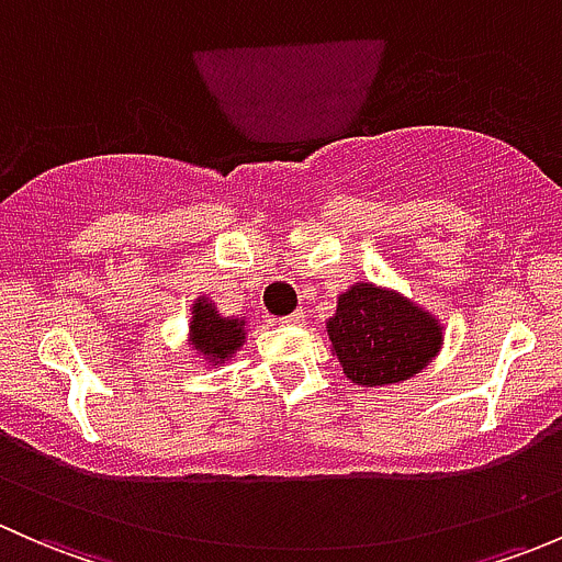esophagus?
I'll return each instance as SVG.
<instances>
[{"label":"esophagus","instance_id":"34e87169","mask_svg":"<svg viewBox=\"0 0 562 562\" xmlns=\"http://www.w3.org/2000/svg\"><path fill=\"white\" fill-rule=\"evenodd\" d=\"M282 326H304V313H293V315H285L280 317Z\"/></svg>","mask_w":562,"mask_h":562}]
</instances>
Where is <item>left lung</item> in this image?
<instances>
[{"label":"left lung","instance_id":"1","mask_svg":"<svg viewBox=\"0 0 562 562\" xmlns=\"http://www.w3.org/2000/svg\"><path fill=\"white\" fill-rule=\"evenodd\" d=\"M331 353L356 386H396L432 364L443 348V323L394 288L353 282L326 321Z\"/></svg>","mask_w":562,"mask_h":562}]
</instances>
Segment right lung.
<instances>
[{"instance_id":"right-lung-1","label":"right lung","mask_w":562,"mask_h":562,"mask_svg":"<svg viewBox=\"0 0 562 562\" xmlns=\"http://www.w3.org/2000/svg\"><path fill=\"white\" fill-rule=\"evenodd\" d=\"M247 342V317L223 315L209 296H198L190 307L187 348L209 367H225Z\"/></svg>"}]
</instances>
